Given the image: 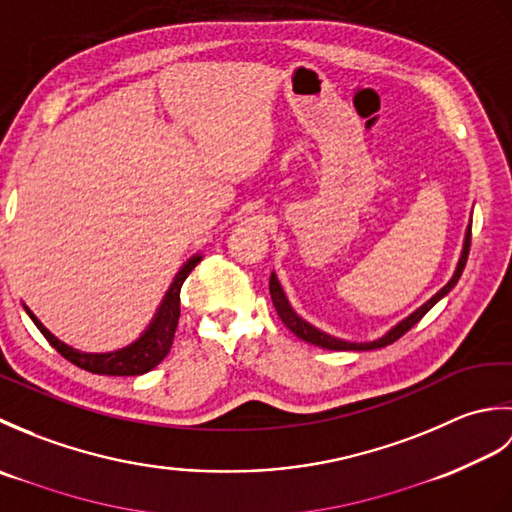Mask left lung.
Here are the masks:
<instances>
[{"mask_svg":"<svg viewBox=\"0 0 512 512\" xmlns=\"http://www.w3.org/2000/svg\"><path fill=\"white\" fill-rule=\"evenodd\" d=\"M469 248H471V224H469V228H466L460 262H458V266H455V273H453V277L449 279V284L444 286L440 292H436V295H433L427 303H424V306H420L416 312H411L407 319H402L398 325H394V328H391L385 336H380V339L369 341V343H352V341L336 339V336L325 334V332L314 328V325H310L308 321H303V319L299 317V314H297L295 310H292V306H290L286 295H284V288H281V284H279V279H277L275 273L270 275V297H273V306H275V310H277V314H279V319L284 321L286 328H288L292 334H295V336H299L301 341L312 343V345H317V347H323V350H336V352H347V350H356V352H361V350H378V347H385V345H389V343L398 341L400 336L405 334L407 330H411L413 325H416V323L424 317V314H427L433 306H436V303H438L442 297L449 295V292L453 290V286L458 284V279H460L462 270H464V266H466V259H469Z\"/></svg>","mask_w":512,"mask_h":512,"instance_id":"1","label":"left lung"}]
</instances>
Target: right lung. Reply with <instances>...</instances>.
<instances>
[{
  "mask_svg": "<svg viewBox=\"0 0 512 512\" xmlns=\"http://www.w3.org/2000/svg\"><path fill=\"white\" fill-rule=\"evenodd\" d=\"M200 259L202 255H195L180 268V273L176 275V279H173V284L169 286L167 295L162 299L156 317L149 323L145 334L132 345H127L123 350H116V352L88 354V352L74 350V347L61 343L57 336L50 334L46 328H43V323L35 317V314H32L26 306L24 308L28 312V317L32 319V323L39 328V332L46 336V341L63 358H68L72 365L85 369V372L103 374V376H140L149 372V369H154L162 358L169 354L173 345V336H176V328L180 321V288L184 284V279L189 277L191 270L200 264Z\"/></svg>",
  "mask_w": 512,
  "mask_h": 512,
  "instance_id": "right-lung-1",
  "label": "right lung"
}]
</instances>
